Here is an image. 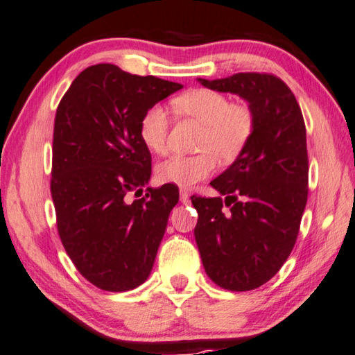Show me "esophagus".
Wrapping results in <instances>:
<instances>
[{
  "instance_id": "obj_1",
  "label": "esophagus",
  "mask_w": 355,
  "mask_h": 355,
  "mask_svg": "<svg viewBox=\"0 0 355 355\" xmlns=\"http://www.w3.org/2000/svg\"><path fill=\"white\" fill-rule=\"evenodd\" d=\"M180 200H182V204H184V205L189 204V196L187 191H183V189L180 191Z\"/></svg>"
}]
</instances>
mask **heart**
<instances>
[{"mask_svg":"<svg viewBox=\"0 0 355 355\" xmlns=\"http://www.w3.org/2000/svg\"><path fill=\"white\" fill-rule=\"evenodd\" d=\"M180 116L191 118L202 125L199 150L194 156L172 155L157 164L156 175L162 183L189 188L207 178L216 167L215 155L223 162L234 161L250 140L255 119L245 105L231 103L226 95L193 89L173 100ZM168 116L159 105L145 111L140 119V139L148 150L161 155L167 150Z\"/></svg>","mask_w":355,"mask_h":355,"instance_id":"heart-1","label":"heart"}]
</instances>
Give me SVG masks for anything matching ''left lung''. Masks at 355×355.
Wrapping results in <instances>:
<instances>
[{"instance_id": "1", "label": "left lung", "mask_w": 355, "mask_h": 355, "mask_svg": "<svg viewBox=\"0 0 355 355\" xmlns=\"http://www.w3.org/2000/svg\"><path fill=\"white\" fill-rule=\"evenodd\" d=\"M198 81L239 95L255 119L241 155L210 182L225 199L191 196L205 272L221 288L247 292L276 276L298 236L309 171L303 114L287 84L272 75L236 73Z\"/></svg>"}]
</instances>
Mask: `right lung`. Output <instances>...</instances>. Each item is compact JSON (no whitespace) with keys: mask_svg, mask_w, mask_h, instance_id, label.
Wrapping results in <instances>:
<instances>
[{"mask_svg":"<svg viewBox=\"0 0 355 355\" xmlns=\"http://www.w3.org/2000/svg\"><path fill=\"white\" fill-rule=\"evenodd\" d=\"M183 86L137 76L111 63L79 73L60 100L52 144L51 194L57 230L76 269L107 292L137 288L151 274L178 188H146L150 150L140 139L146 110Z\"/></svg>","mask_w":355,"mask_h":355,"instance_id":"right-lung-1","label":"right lung"}]
</instances>
